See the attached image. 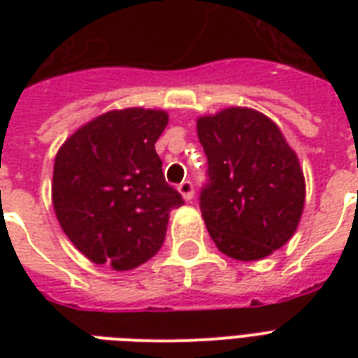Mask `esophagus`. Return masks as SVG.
<instances>
[{
	"mask_svg": "<svg viewBox=\"0 0 358 358\" xmlns=\"http://www.w3.org/2000/svg\"><path fill=\"white\" fill-rule=\"evenodd\" d=\"M178 192L186 201H192V199H194V184H192L189 180H186V182H182V184H180Z\"/></svg>",
	"mask_w": 358,
	"mask_h": 358,
	"instance_id": "esophagus-1",
	"label": "esophagus"
}]
</instances>
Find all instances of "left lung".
<instances>
[{"mask_svg":"<svg viewBox=\"0 0 358 358\" xmlns=\"http://www.w3.org/2000/svg\"><path fill=\"white\" fill-rule=\"evenodd\" d=\"M197 136L209 163L199 205L218 251L261 261L285 245L303 215L305 176L276 122L228 107L197 118Z\"/></svg>","mask_w":358,"mask_h":358,"instance_id":"left-lung-1","label":"left lung"}]
</instances>
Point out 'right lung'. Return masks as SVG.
<instances>
[{
	"instance_id": "1",
	"label": "right lung",
	"mask_w": 358,
	"mask_h": 358,
	"mask_svg": "<svg viewBox=\"0 0 358 358\" xmlns=\"http://www.w3.org/2000/svg\"><path fill=\"white\" fill-rule=\"evenodd\" d=\"M166 110H109L59 148L51 201L66 238L95 264L132 270L157 255L182 195L164 182L155 143Z\"/></svg>"
}]
</instances>
